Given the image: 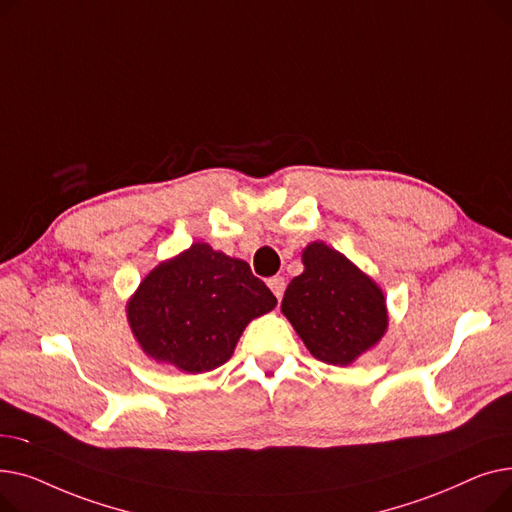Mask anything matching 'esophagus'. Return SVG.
Wrapping results in <instances>:
<instances>
[{"label": "esophagus", "mask_w": 512, "mask_h": 512, "mask_svg": "<svg viewBox=\"0 0 512 512\" xmlns=\"http://www.w3.org/2000/svg\"><path fill=\"white\" fill-rule=\"evenodd\" d=\"M267 286H270V290L276 294V299L280 301V299H282V294H284V288H286L284 278H282V276H274V278L267 280Z\"/></svg>", "instance_id": "esophagus-1"}]
</instances>
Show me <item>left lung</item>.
<instances>
[{
	"instance_id": "8db88e82",
	"label": "left lung",
	"mask_w": 512,
	"mask_h": 512,
	"mask_svg": "<svg viewBox=\"0 0 512 512\" xmlns=\"http://www.w3.org/2000/svg\"><path fill=\"white\" fill-rule=\"evenodd\" d=\"M301 259L305 270L290 280L282 313L317 361L351 365L388 330L384 290L324 240L309 242Z\"/></svg>"
}]
</instances>
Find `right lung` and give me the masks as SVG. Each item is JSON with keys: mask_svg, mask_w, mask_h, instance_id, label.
Returning a JSON list of instances; mask_svg holds the SVG:
<instances>
[{"mask_svg": "<svg viewBox=\"0 0 512 512\" xmlns=\"http://www.w3.org/2000/svg\"><path fill=\"white\" fill-rule=\"evenodd\" d=\"M276 303L247 261L193 242L143 278L126 303V317L149 359L182 373H205L224 365L245 328Z\"/></svg>", "mask_w": 512, "mask_h": 512, "instance_id": "1", "label": "right lung"}]
</instances>
